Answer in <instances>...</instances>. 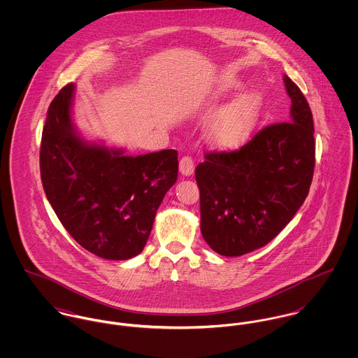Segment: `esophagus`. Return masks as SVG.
<instances>
[{"label": "esophagus", "mask_w": 358, "mask_h": 358, "mask_svg": "<svg viewBox=\"0 0 358 358\" xmlns=\"http://www.w3.org/2000/svg\"><path fill=\"white\" fill-rule=\"evenodd\" d=\"M194 166H196V165H194V159H193L192 157H189V155L182 157V159L179 161V171H180V173L185 175V176L193 175Z\"/></svg>", "instance_id": "esophagus-1"}]
</instances>
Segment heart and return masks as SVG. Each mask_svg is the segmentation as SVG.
Wrapping results in <instances>:
<instances>
[{
  "instance_id": "b5f03b06",
  "label": "heart",
  "mask_w": 358,
  "mask_h": 358,
  "mask_svg": "<svg viewBox=\"0 0 358 358\" xmlns=\"http://www.w3.org/2000/svg\"><path fill=\"white\" fill-rule=\"evenodd\" d=\"M243 85L233 80H223L210 99L205 103L204 113L215 117L210 124V139L222 150H236L244 146L252 136L263 110V98L250 91L227 104Z\"/></svg>"
}]
</instances>
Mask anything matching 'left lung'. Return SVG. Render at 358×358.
Wrapping results in <instances>:
<instances>
[{
    "mask_svg": "<svg viewBox=\"0 0 358 358\" xmlns=\"http://www.w3.org/2000/svg\"><path fill=\"white\" fill-rule=\"evenodd\" d=\"M288 122L264 127L236 152L206 153L196 168L201 234L219 255L241 256L270 243L308 194L315 162L313 114L284 76Z\"/></svg>",
    "mask_w": 358,
    "mask_h": 358,
    "instance_id": "8db88e82",
    "label": "left lung"
}]
</instances>
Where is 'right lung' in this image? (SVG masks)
Listing matches in <instances>:
<instances>
[{"instance_id": "right-lung-1", "label": "right lung", "mask_w": 358, "mask_h": 358, "mask_svg": "<svg viewBox=\"0 0 358 358\" xmlns=\"http://www.w3.org/2000/svg\"><path fill=\"white\" fill-rule=\"evenodd\" d=\"M74 84L55 96L45 120L40 171L44 192L69 234L108 260L139 255L166 192L178 179V152L124 155L83 139L71 121Z\"/></svg>"}]
</instances>
